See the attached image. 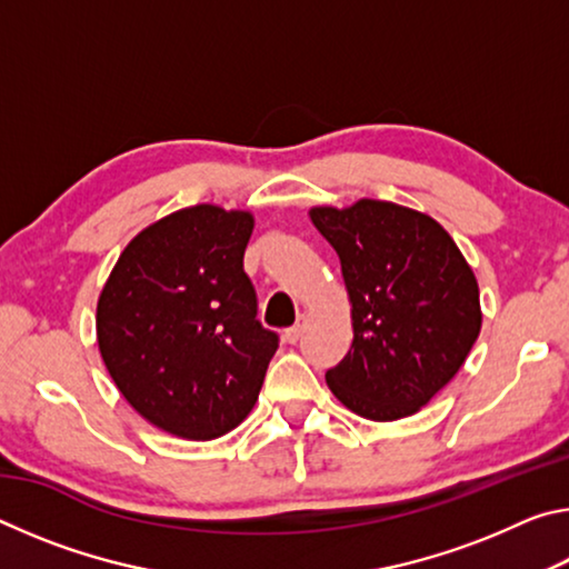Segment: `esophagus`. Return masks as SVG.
<instances>
[{
  "mask_svg": "<svg viewBox=\"0 0 569 569\" xmlns=\"http://www.w3.org/2000/svg\"><path fill=\"white\" fill-rule=\"evenodd\" d=\"M306 326H308V319H306V316H298V323H296V326H291V329H286V333H283L286 343H296L298 339H301L303 331H306Z\"/></svg>",
  "mask_w": 569,
  "mask_h": 569,
  "instance_id": "obj_1",
  "label": "esophagus"
}]
</instances>
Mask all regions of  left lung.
<instances>
[{
  "mask_svg": "<svg viewBox=\"0 0 569 569\" xmlns=\"http://www.w3.org/2000/svg\"><path fill=\"white\" fill-rule=\"evenodd\" d=\"M308 218L339 253L353 343L326 383L371 421L417 413L457 377L481 331L479 286L435 218L389 200L313 206Z\"/></svg>",
  "mask_w": 569,
  "mask_h": 569,
  "instance_id": "1",
  "label": "left lung"
}]
</instances>
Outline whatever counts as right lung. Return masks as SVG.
Returning a JSON list of instances; mask_svg holds the SVG:
<instances>
[{"mask_svg": "<svg viewBox=\"0 0 569 569\" xmlns=\"http://www.w3.org/2000/svg\"><path fill=\"white\" fill-rule=\"evenodd\" d=\"M250 210L200 203L134 236L98 298V346L124 401L172 437L210 441L256 407L278 336L243 271Z\"/></svg>", "mask_w": 569, "mask_h": 569, "instance_id": "add662e5", "label": "right lung"}]
</instances>
